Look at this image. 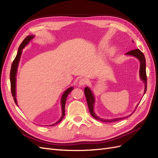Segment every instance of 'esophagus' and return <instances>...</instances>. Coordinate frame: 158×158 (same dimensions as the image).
Returning a JSON list of instances; mask_svg holds the SVG:
<instances>
[{
    "instance_id": "esophagus-1",
    "label": "esophagus",
    "mask_w": 158,
    "mask_h": 158,
    "mask_svg": "<svg viewBox=\"0 0 158 158\" xmlns=\"http://www.w3.org/2000/svg\"><path fill=\"white\" fill-rule=\"evenodd\" d=\"M78 84L80 85V86H83V85H85V84H87V80H85V78H81L78 81Z\"/></svg>"
}]
</instances>
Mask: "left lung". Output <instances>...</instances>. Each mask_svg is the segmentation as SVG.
Listing matches in <instances>:
<instances>
[{
	"label": "left lung",
	"mask_w": 158,
	"mask_h": 158,
	"mask_svg": "<svg viewBox=\"0 0 158 158\" xmlns=\"http://www.w3.org/2000/svg\"><path fill=\"white\" fill-rule=\"evenodd\" d=\"M126 55H132L133 56H135L136 58H137L140 61V77L145 84V88H144V94H145L146 92V89H147V76H146V59H145L144 55L143 54V52H141L138 49H134V50L129 51V52H127ZM84 94L85 95V98H86L88 106L89 108V111L90 112V114H92V116L96 119V120L100 121L102 122L112 123V122H115V121H118L120 120H123V119L131 115H131L127 116V117L116 118H113V119H105V118H100L94 111V106L95 103V98H94V96L93 95V93L92 92V91H91V89L88 87H85L84 88ZM137 106H136V107H137Z\"/></svg>",
	"instance_id": "8db88e82"
}]
</instances>
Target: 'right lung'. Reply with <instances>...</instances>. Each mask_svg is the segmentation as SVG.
<instances>
[{"label": "right lung", "mask_w": 158, "mask_h": 158, "mask_svg": "<svg viewBox=\"0 0 158 158\" xmlns=\"http://www.w3.org/2000/svg\"><path fill=\"white\" fill-rule=\"evenodd\" d=\"M33 37H34V35H28L25 38L24 40H23V41L22 42V44H20V47H19L16 58L14 59L13 63L12 64V66H11L10 73L11 92H12V95L14 100V102L16 103V105H17V101H16V76L18 64H19V62H20V56H21L22 52V49L24 48L26 45H27L28 44H29V42L30 41V40H31ZM73 89V87H70V88H69L66 89L65 92L63 93V95H62L61 102H60L61 103V106H62V116H61L60 118L59 119L58 121L55 123V124H52V125H51L49 126H54V125H56V124H58L59 123H60L62 121V119L64 118V114H65V104H66V98H67L68 95L71 92V91ZM17 106H18V105H17Z\"/></svg>", "instance_id": "right-lung-1"}]
</instances>
